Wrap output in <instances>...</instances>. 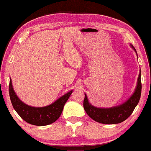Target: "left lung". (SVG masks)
Returning a JSON list of instances; mask_svg holds the SVG:
<instances>
[{
    "mask_svg": "<svg viewBox=\"0 0 151 151\" xmlns=\"http://www.w3.org/2000/svg\"><path fill=\"white\" fill-rule=\"evenodd\" d=\"M131 47L136 52L134 47L133 45H131ZM141 73H139L136 90L131 97L124 104L117 106V107H111V108H97L96 107H93L89 103L87 96L84 94L85 95L84 100V110L92 119L97 122L107 124H119L127 119L132 114L135 107L139 103L140 97H141Z\"/></svg>",
    "mask_w": 151,
    "mask_h": 151,
    "instance_id": "1",
    "label": "left lung"
}]
</instances>
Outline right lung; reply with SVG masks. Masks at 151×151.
Here are the masks:
<instances>
[{
  "label": "right lung",
  "mask_w": 151,
  "mask_h": 151,
  "mask_svg": "<svg viewBox=\"0 0 151 151\" xmlns=\"http://www.w3.org/2000/svg\"><path fill=\"white\" fill-rule=\"evenodd\" d=\"M9 92L14 109L24 121L33 125L44 126L55 122L60 117L64 104L72 94L73 90L61 96L50 105L44 107H30L22 102L13 90L11 79L9 86Z\"/></svg>",
  "instance_id": "1"
}]
</instances>
